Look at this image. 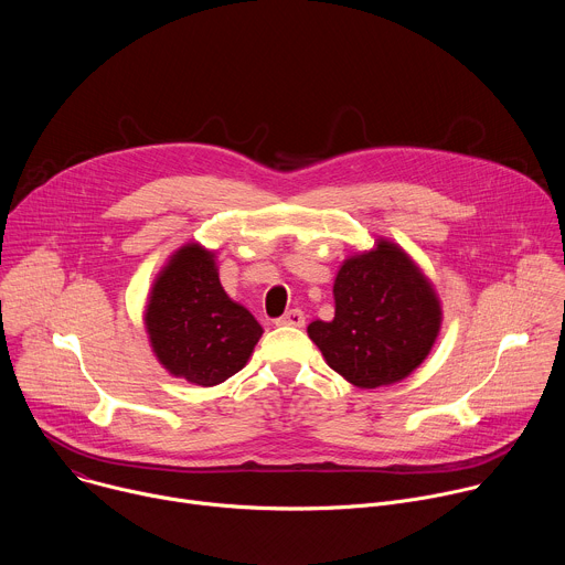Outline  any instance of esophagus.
<instances>
[{
  "label": "esophagus",
  "instance_id": "1",
  "mask_svg": "<svg viewBox=\"0 0 565 565\" xmlns=\"http://www.w3.org/2000/svg\"><path fill=\"white\" fill-rule=\"evenodd\" d=\"M306 324V315H303V310H299V308H292V310H288V312H284L279 319H277V327H303Z\"/></svg>",
  "mask_w": 565,
  "mask_h": 565
}]
</instances>
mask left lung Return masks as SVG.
<instances>
[{
  "label": "left lung",
  "instance_id": "1",
  "mask_svg": "<svg viewBox=\"0 0 565 565\" xmlns=\"http://www.w3.org/2000/svg\"><path fill=\"white\" fill-rule=\"evenodd\" d=\"M335 317L312 321L308 338L329 366L360 388L412 375L440 331V301L409 255L380 238L335 277Z\"/></svg>",
  "mask_w": 565,
  "mask_h": 565
}]
</instances>
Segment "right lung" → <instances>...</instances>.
Segmentation results:
<instances>
[{"label": "right lung", "instance_id": "obj_1", "mask_svg": "<svg viewBox=\"0 0 565 565\" xmlns=\"http://www.w3.org/2000/svg\"><path fill=\"white\" fill-rule=\"evenodd\" d=\"M145 327L151 349L172 375L214 386L246 366L264 329L232 301L216 273L214 253L183 246L153 281Z\"/></svg>", "mask_w": 565, "mask_h": 565}]
</instances>
